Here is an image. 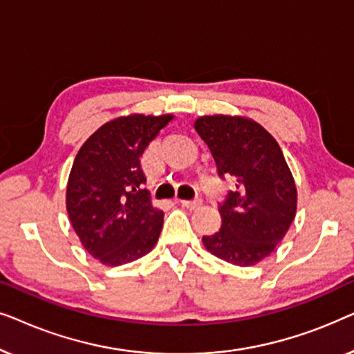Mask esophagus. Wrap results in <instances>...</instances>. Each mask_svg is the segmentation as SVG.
Wrapping results in <instances>:
<instances>
[{"label": "esophagus", "instance_id": "34e87169", "mask_svg": "<svg viewBox=\"0 0 354 354\" xmlns=\"http://www.w3.org/2000/svg\"><path fill=\"white\" fill-rule=\"evenodd\" d=\"M201 200L198 198V200H180V205L183 207H187V209H196V207L201 206Z\"/></svg>", "mask_w": 354, "mask_h": 354}]
</instances>
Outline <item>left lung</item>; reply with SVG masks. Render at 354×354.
<instances>
[{"instance_id": "8db88e82", "label": "left lung", "mask_w": 354, "mask_h": 354, "mask_svg": "<svg viewBox=\"0 0 354 354\" xmlns=\"http://www.w3.org/2000/svg\"><path fill=\"white\" fill-rule=\"evenodd\" d=\"M195 129L209 147L221 177L236 178L219 206L221 229L203 236L211 254L254 266L272 253L297 214V185L275 138L243 115H203Z\"/></svg>"}]
</instances>
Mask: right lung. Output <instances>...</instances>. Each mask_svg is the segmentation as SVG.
<instances>
[{
    "mask_svg": "<svg viewBox=\"0 0 354 354\" xmlns=\"http://www.w3.org/2000/svg\"><path fill=\"white\" fill-rule=\"evenodd\" d=\"M172 119L120 115L101 125L77 153L67 180V214L86 253L101 264L132 263L156 245L164 212L143 188L140 158Z\"/></svg>",
    "mask_w": 354,
    "mask_h": 354,
    "instance_id": "1",
    "label": "right lung"
}]
</instances>
